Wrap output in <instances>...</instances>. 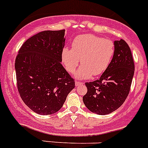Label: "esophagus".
Masks as SVG:
<instances>
[{
  "instance_id": "34e87169",
  "label": "esophagus",
  "mask_w": 148,
  "mask_h": 148,
  "mask_svg": "<svg viewBox=\"0 0 148 148\" xmlns=\"http://www.w3.org/2000/svg\"><path fill=\"white\" fill-rule=\"evenodd\" d=\"M75 87H79V86L81 85H83V83L81 82H78V81H76V82H75Z\"/></svg>"
}]
</instances>
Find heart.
I'll use <instances>...</instances> for the list:
<instances>
[{
  "instance_id": "1",
  "label": "heart",
  "mask_w": 148,
  "mask_h": 148,
  "mask_svg": "<svg viewBox=\"0 0 148 148\" xmlns=\"http://www.w3.org/2000/svg\"><path fill=\"white\" fill-rule=\"evenodd\" d=\"M114 53L115 45L111 40L84 34L73 40L71 49H63L61 58L66 70L71 73L75 71L81 60L82 66L76 72L75 77L87 79L92 75H101L108 70Z\"/></svg>"
}]
</instances>
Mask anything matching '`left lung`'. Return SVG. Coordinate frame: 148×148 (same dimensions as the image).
Returning <instances> with one entry per match:
<instances>
[{
	"instance_id": "8db88e82",
	"label": "left lung",
	"mask_w": 148,
	"mask_h": 148,
	"mask_svg": "<svg viewBox=\"0 0 148 148\" xmlns=\"http://www.w3.org/2000/svg\"><path fill=\"white\" fill-rule=\"evenodd\" d=\"M115 53L110 65L99 79L87 82L83 96L85 106L92 113L108 115L120 108L130 90L134 75V62L128 44L115 40Z\"/></svg>"
}]
</instances>
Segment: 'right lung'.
<instances>
[{
    "label": "right lung",
    "mask_w": 148,
    "mask_h": 148,
    "mask_svg": "<svg viewBox=\"0 0 148 148\" xmlns=\"http://www.w3.org/2000/svg\"><path fill=\"white\" fill-rule=\"evenodd\" d=\"M64 32H38L23 43L15 59L18 92L26 105L38 114L58 112L75 87V81L61 63Z\"/></svg>",
    "instance_id": "1"
}]
</instances>
